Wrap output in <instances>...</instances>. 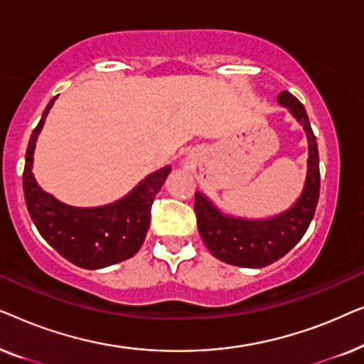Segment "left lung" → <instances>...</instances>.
<instances>
[{
	"label": "left lung",
	"instance_id": "left-lung-1",
	"mask_svg": "<svg viewBox=\"0 0 364 364\" xmlns=\"http://www.w3.org/2000/svg\"><path fill=\"white\" fill-rule=\"evenodd\" d=\"M277 102L296 119L308 141L306 177L295 203L277 215L245 218L222 212L210 197L196 192L193 208L203 243L213 257L235 267L262 268L285 257L305 235L320 197V157L305 107L288 91L278 94Z\"/></svg>",
	"mask_w": 364,
	"mask_h": 364
}]
</instances>
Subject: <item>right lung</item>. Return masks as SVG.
<instances>
[{
    "mask_svg": "<svg viewBox=\"0 0 364 364\" xmlns=\"http://www.w3.org/2000/svg\"><path fill=\"white\" fill-rule=\"evenodd\" d=\"M53 97L44 109L26 149L23 172L24 200L41 237L74 265L97 270L124 262L139 252L151 225V205L171 166L149 173L127 196L101 207H73L44 192L33 173V156Z\"/></svg>",
    "mask_w": 364,
    "mask_h": 364,
    "instance_id": "add662e5",
    "label": "right lung"
}]
</instances>
